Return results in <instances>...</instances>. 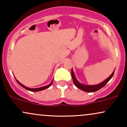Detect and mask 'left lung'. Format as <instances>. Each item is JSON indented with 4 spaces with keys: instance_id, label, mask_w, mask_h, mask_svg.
<instances>
[{
    "instance_id": "8db88e82",
    "label": "left lung",
    "mask_w": 127,
    "mask_h": 127,
    "mask_svg": "<svg viewBox=\"0 0 127 127\" xmlns=\"http://www.w3.org/2000/svg\"><path fill=\"white\" fill-rule=\"evenodd\" d=\"M114 72L112 73V75L109 77L108 78L106 79L105 81H103V82L100 83V84H97V85H84V84H81L78 81V80L76 78L75 74H74L73 71L72 69V78L73 79V81L74 84H75V86L76 87H78V88H79L80 90H82V91H85V92H88V93H93V92H95L98 91V90H100L103 88V87L106 85V84H107V82H109L110 80L112 77H113V75H114Z\"/></svg>"
}]
</instances>
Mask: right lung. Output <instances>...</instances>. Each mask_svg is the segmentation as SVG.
<instances>
[{"mask_svg":"<svg viewBox=\"0 0 127 127\" xmlns=\"http://www.w3.org/2000/svg\"><path fill=\"white\" fill-rule=\"evenodd\" d=\"M17 82L19 84H20V85L21 86V87H23V88L26 89L27 90H29V91H32V92H36V91H42V90H45V89L49 88V87H50L51 85H52V81H53V80L52 81V82H51L50 84H49L48 85H46V86H45V87H40V88H28V87H25L24 85H23V84H21V83L20 82H18V81L17 80Z\"/></svg>","mask_w":127,"mask_h":127,"instance_id":"right-lung-1","label":"right lung"}]
</instances>
